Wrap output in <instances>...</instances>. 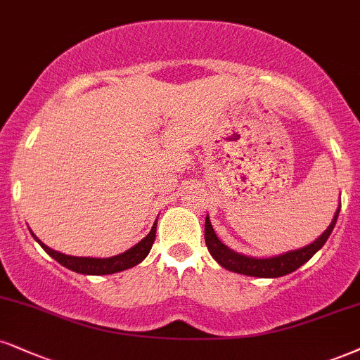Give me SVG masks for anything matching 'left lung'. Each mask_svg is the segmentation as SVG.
Returning <instances> with one entry per match:
<instances>
[{
	"instance_id": "left-lung-1",
	"label": "left lung",
	"mask_w": 360,
	"mask_h": 360,
	"mask_svg": "<svg viewBox=\"0 0 360 360\" xmlns=\"http://www.w3.org/2000/svg\"><path fill=\"white\" fill-rule=\"evenodd\" d=\"M339 210L340 207L337 208L334 220H332L329 229H327L316 242H312L310 245L304 248H299V250H292V252H287V254L270 257V259H255V257H245V255L237 254V252L230 250L229 247H225L224 243L219 240V237H217V233L214 232V227H212L208 215L205 219V243L212 257L219 262L221 267L230 270V272H237L242 275H250V277H262V278L282 277V275H287L294 272V270H297L299 267H302L305 262L312 259V255L316 254L317 250H321L323 243H326L327 238H329L330 232L334 230L337 217H339Z\"/></svg>"
}]
</instances>
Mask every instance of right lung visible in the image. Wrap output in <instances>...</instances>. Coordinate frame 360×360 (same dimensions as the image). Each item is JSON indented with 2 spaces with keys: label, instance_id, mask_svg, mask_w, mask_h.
Returning <instances> with one entry per match:
<instances>
[{
  "label": "right lung",
  "instance_id": "1",
  "mask_svg": "<svg viewBox=\"0 0 360 360\" xmlns=\"http://www.w3.org/2000/svg\"><path fill=\"white\" fill-rule=\"evenodd\" d=\"M31 235H33L34 240L43 247V250L46 252L48 255H51L58 264L63 265V267L85 275H108L135 267V265H139L140 262L150 254L155 237H157V221H155L152 230H150V233L146 235L143 240L136 243L135 247H131L130 250L123 252V254L120 255L108 257V259H91V257H72L60 254V252L51 250L50 247L44 245L41 240H38V237L33 232H31Z\"/></svg>",
  "mask_w": 360,
  "mask_h": 360
}]
</instances>
